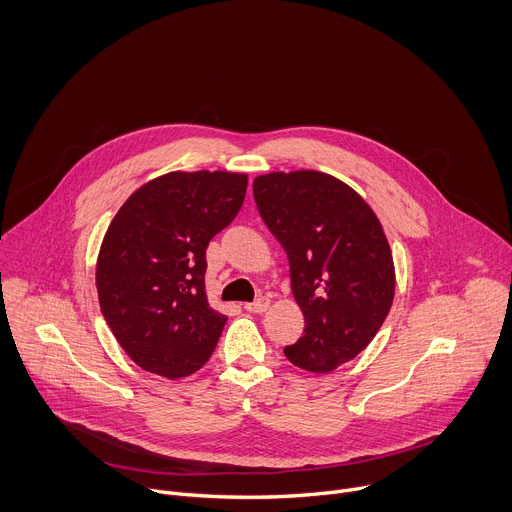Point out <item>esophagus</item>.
<instances>
[{
	"instance_id": "obj_1",
	"label": "esophagus",
	"mask_w": 512,
	"mask_h": 512,
	"mask_svg": "<svg viewBox=\"0 0 512 512\" xmlns=\"http://www.w3.org/2000/svg\"><path fill=\"white\" fill-rule=\"evenodd\" d=\"M269 298H259L257 302H251V304H245V310L247 312H251V314H263V312H267V308H269Z\"/></svg>"
}]
</instances>
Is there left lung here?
Masks as SVG:
<instances>
[{
    "mask_svg": "<svg viewBox=\"0 0 512 512\" xmlns=\"http://www.w3.org/2000/svg\"><path fill=\"white\" fill-rule=\"evenodd\" d=\"M267 229L289 259L304 336L283 352L296 367L330 373L371 344L395 298V265L383 225L342 180L269 172L253 180Z\"/></svg>",
    "mask_w": 512,
    "mask_h": 512,
    "instance_id": "8db88e82",
    "label": "left lung"
}]
</instances>
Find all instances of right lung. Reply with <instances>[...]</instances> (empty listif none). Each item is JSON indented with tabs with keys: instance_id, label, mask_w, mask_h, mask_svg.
I'll list each match as a JSON object with an SVG mask.
<instances>
[{
	"instance_id": "add662e5",
	"label": "right lung",
	"mask_w": 512,
	"mask_h": 512,
	"mask_svg": "<svg viewBox=\"0 0 512 512\" xmlns=\"http://www.w3.org/2000/svg\"><path fill=\"white\" fill-rule=\"evenodd\" d=\"M247 174L168 172L117 210L97 257L101 312L143 371L170 381L210 358L227 316L206 296V247L243 206Z\"/></svg>"
}]
</instances>
